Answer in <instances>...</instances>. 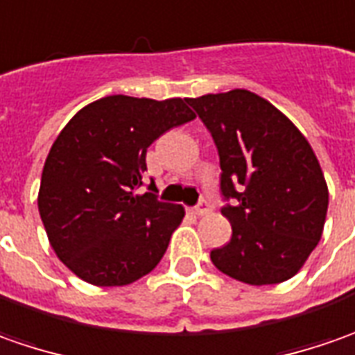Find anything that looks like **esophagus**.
<instances>
[{"instance_id": "34e87169", "label": "esophagus", "mask_w": 355, "mask_h": 355, "mask_svg": "<svg viewBox=\"0 0 355 355\" xmlns=\"http://www.w3.org/2000/svg\"><path fill=\"white\" fill-rule=\"evenodd\" d=\"M192 212L196 216H204L210 212V204H208V200H200L194 208H192Z\"/></svg>"}]
</instances>
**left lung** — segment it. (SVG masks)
Listing matches in <instances>:
<instances>
[{
	"mask_svg": "<svg viewBox=\"0 0 355 355\" xmlns=\"http://www.w3.org/2000/svg\"><path fill=\"white\" fill-rule=\"evenodd\" d=\"M220 155L222 214L232 239L210 251L216 267L248 285L297 275L318 245L328 187L318 159L295 123L250 90L187 100Z\"/></svg>",
	"mask_w": 355,
	"mask_h": 355,
	"instance_id": "8db88e82",
	"label": "left lung"
}]
</instances>
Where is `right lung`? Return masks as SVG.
Wrapping results in <instances>:
<instances>
[{
	"label": "right lung",
	"mask_w": 355,
	"mask_h": 355,
	"mask_svg": "<svg viewBox=\"0 0 355 355\" xmlns=\"http://www.w3.org/2000/svg\"><path fill=\"white\" fill-rule=\"evenodd\" d=\"M187 100L107 96L82 107L44 161L39 214L58 259L96 287H123L151 273L184 208L139 194L147 149L194 119Z\"/></svg>",
	"instance_id": "add662e5"
}]
</instances>
